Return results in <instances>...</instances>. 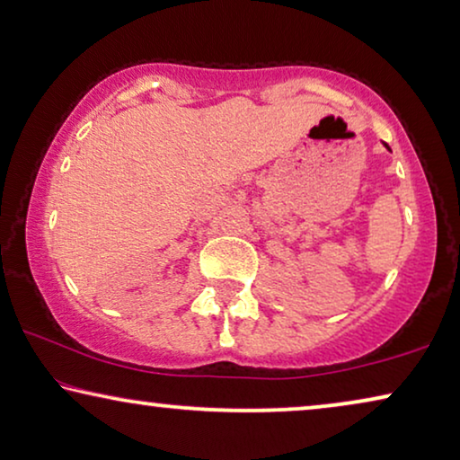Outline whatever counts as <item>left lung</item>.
<instances>
[{
  "label": "left lung",
  "instance_id": "8db88e82",
  "mask_svg": "<svg viewBox=\"0 0 460 460\" xmlns=\"http://www.w3.org/2000/svg\"><path fill=\"white\" fill-rule=\"evenodd\" d=\"M386 148H388V144H386Z\"/></svg>",
  "mask_w": 460,
  "mask_h": 460
}]
</instances>
